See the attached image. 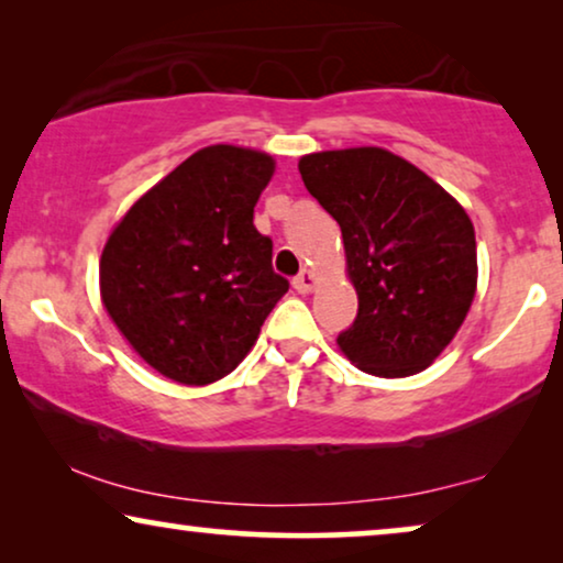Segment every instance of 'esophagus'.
Segmentation results:
<instances>
[{
    "label": "esophagus",
    "instance_id": "obj_1",
    "mask_svg": "<svg viewBox=\"0 0 563 563\" xmlns=\"http://www.w3.org/2000/svg\"><path fill=\"white\" fill-rule=\"evenodd\" d=\"M291 284H295V289L299 291V295H310V291L314 289V284H318V279H314L312 272H307V268H305L302 274L295 276V282H291Z\"/></svg>",
    "mask_w": 563,
    "mask_h": 563
}]
</instances>
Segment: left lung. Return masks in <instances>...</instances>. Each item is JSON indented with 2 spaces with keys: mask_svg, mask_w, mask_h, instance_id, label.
<instances>
[{
  "mask_svg": "<svg viewBox=\"0 0 563 563\" xmlns=\"http://www.w3.org/2000/svg\"><path fill=\"white\" fill-rule=\"evenodd\" d=\"M299 174L341 225L358 314L338 349L384 379L420 374L456 338L476 295V238L464 207L376 145L307 153Z\"/></svg>",
  "mask_w": 563,
  "mask_h": 563,
  "instance_id": "8db88e82",
  "label": "left lung"
}]
</instances>
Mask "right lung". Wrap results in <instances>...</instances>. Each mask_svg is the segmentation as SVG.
Here are the masks:
<instances>
[{
  "instance_id": "obj_1",
  "label": "right lung",
  "mask_w": 563,
  "mask_h": 563,
  "mask_svg": "<svg viewBox=\"0 0 563 563\" xmlns=\"http://www.w3.org/2000/svg\"><path fill=\"white\" fill-rule=\"evenodd\" d=\"M274 156L207 145L151 187L107 238L99 295L122 338L166 379L205 387L256 345L287 295L253 207Z\"/></svg>"
}]
</instances>
